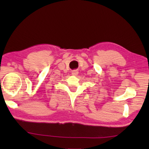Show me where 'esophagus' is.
Wrapping results in <instances>:
<instances>
[{"mask_svg": "<svg viewBox=\"0 0 149 149\" xmlns=\"http://www.w3.org/2000/svg\"><path fill=\"white\" fill-rule=\"evenodd\" d=\"M72 74L73 75H77L78 74L77 70H73V71L72 72Z\"/></svg>", "mask_w": 149, "mask_h": 149, "instance_id": "34e87169", "label": "esophagus"}]
</instances>
